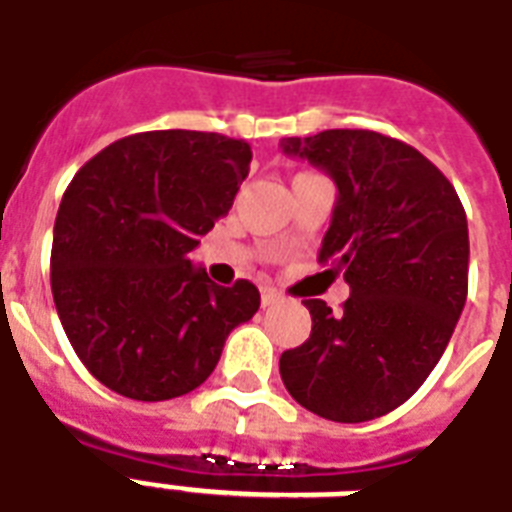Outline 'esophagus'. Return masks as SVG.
Masks as SVG:
<instances>
[{
	"label": "esophagus",
	"mask_w": 512,
	"mask_h": 512,
	"mask_svg": "<svg viewBox=\"0 0 512 512\" xmlns=\"http://www.w3.org/2000/svg\"><path fill=\"white\" fill-rule=\"evenodd\" d=\"M281 300V295L276 292V289H263V295H260V303H263V308H271V305H276Z\"/></svg>",
	"instance_id": "obj_1"
}]
</instances>
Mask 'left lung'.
Instances as JSON below:
<instances>
[{
    "mask_svg": "<svg viewBox=\"0 0 512 512\" xmlns=\"http://www.w3.org/2000/svg\"><path fill=\"white\" fill-rule=\"evenodd\" d=\"M279 146L335 180L319 263L350 287L337 313L303 300L311 337L281 353V380L324 420H374L414 396L452 340L468 297V217L436 164L396 138L324 130Z\"/></svg>",
    "mask_w": 512,
    "mask_h": 512,
    "instance_id": "1",
    "label": "left lung"
}]
</instances>
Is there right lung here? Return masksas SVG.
<instances>
[{"mask_svg":"<svg viewBox=\"0 0 512 512\" xmlns=\"http://www.w3.org/2000/svg\"><path fill=\"white\" fill-rule=\"evenodd\" d=\"M249 162V143L217 132H138L92 156L63 193L55 308L87 372L119 396L191 393L260 308L252 281L217 287L188 260L233 207Z\"/></svg>","mask_w":512,"mask_h":512,"instance_id":"1","label":"right lung"}]
</instances>
